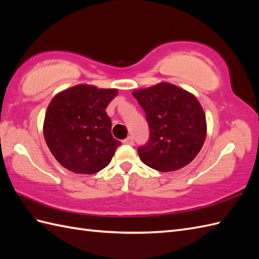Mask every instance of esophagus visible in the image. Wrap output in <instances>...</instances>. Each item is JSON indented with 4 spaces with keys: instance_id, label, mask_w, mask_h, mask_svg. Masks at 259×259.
Masks as SVG:
<instances>
[{
    "instance_id": "34e87169",
    "label": "esophagus",
    "mask_w": 259,
    "mask_h": 259,
    "mask_svg": "<svg viewBox=\"0 0 259 259\" xmlns=\"http://www.w3.org/2000/svg\"><path fill=\"white\" fill-rule=\"evenodd\" d=\"M123 143H124L125 145H134V144H135L134 138H132V137H128L127 139H124V140H123Z\"/></svg>"
}]
</instances>
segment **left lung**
Returning a JSON list of instances; mask_svg holds the SVG:
<instances>
[{"instance_id":"left-lung-1","label":"left lung","mask_w":259,"mask_h":259,"mask_svg":"<svg viewBox=\"0 0 259 259\" xmlns=\"http://www.w3.org/2000/svg\"><path fill=\"white\" fill-rule=\"evenodd\" d=\"M132 95L144 109L151 131L149 142L138 150L141 161L164 173L188 165L207 136L205 115L197 97L167 82L136 90Z\"/></svg>"}]
</instances>
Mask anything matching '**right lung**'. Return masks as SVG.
<instances>
[{
    "mask_svg": "<svg viewBox=\"0 0 259 259\" xmlns=\"http://www.w3.org/2000/svg\"><path fill=\"white\" fill-rule=\"evenodd\" d=\"M117 89L78 84L51 99L44 120V137L62 166L75 174H94L110 163L120 141L111 135L106 107Z\"/></svg>",
    "mask_w": 259,
    "mask_h": 259,
    "instance_id": "right-lung-1",
    "label": "right lung"
}]
</instances>
